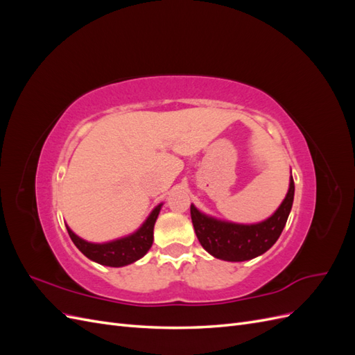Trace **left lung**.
<instances>
[{"instance_id":"left-lung-1","label":"left lung","mask_w":355,"mask_h":355,"mask_svg":"<svg viewBox=\"0 0 355 355\" xmlns=\"http://www.w3.org/2000/svg\"><path fill=\"white\" fill-rule=\"evenodd\" d=\"M295 197V182L290 178V188L282 206L270 219L256 225L222 222L200 213L191 206V219L197 239L211 256L230 262H243L271 249L280 237Z\"/></svg>"}]
</instances>
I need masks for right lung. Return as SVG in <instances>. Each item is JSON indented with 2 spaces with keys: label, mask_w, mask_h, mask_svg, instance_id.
<instances>
[{
  "label": "right lung",
  "mask_w": 355,
  "mask_h": 355,
  "mask_svg": "<svg viewBox=\"0 0 355 355\" xmlns=\"http://www.w3.org/2000/svg\"><path fill=\"white\" fill-rule=\"evenodd\" d=\"M159 209H161V204L153 210L146 222L135 234L111 243H105V244L89 243L77 237V235H75L68 227L67 230L73 244L77 245L78 250L84 256H87L89 259L106 266H124V265L136 262L137 259H141V257L145 256L146 252L151 249L153 241H154V225L158 218Z\"/></svg>",
  "instance_id": "1"
}]
</instances>
